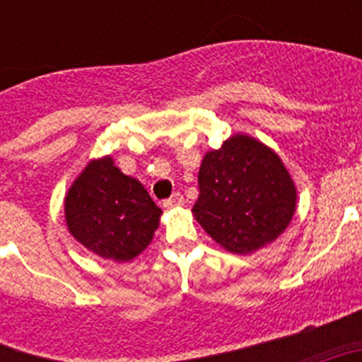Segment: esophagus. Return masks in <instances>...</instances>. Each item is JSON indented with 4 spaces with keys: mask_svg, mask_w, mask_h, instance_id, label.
I'll return each instance as SVG.
<instances>
[{
    "mask_svg": "<svg viewBox=\"0 0 362 362\" xmlns=\"http://www.w3.org/2000/svg\"><path fill=\"white\" fill-rule=\"evenodd\" d=\"M183 194H179V192H175V194H172V197H168V199L163 201V206L165 209H172V206H179V204H183Z\"/></svg>",
    "mask_w": 362,
    "mask_h": 362,
    "instance_id": "1",
    "label": "esophagus"
}]
</instances>
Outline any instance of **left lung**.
Segmentation results:
<instances>
[{
	"instance_id": "obj_1",
	"label": "left lung",
	"mask_w": 362,
	"mask_h": 362,
	"mask_svg": "<svg viewBox=\"0 0 362 362\" xmlns=\"http://www.w3.org/2000/svg\"><path fill=\"white\" fill-rule=\"evenodd\" d=\"M197 223L233 254H250L279 238L296 212V187L279 156L254 137L226 139L199 168Z\"/></svg>"
}]
</instances>
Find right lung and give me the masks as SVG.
<instances>
[{"label": "right lung", "instance_id": "add662e5", "mask_svg": "<svg viewBox=\"0 0 362 362\" xmlns=\"http://www.w3.org/2000/svg\"><path fill=\"white\" fill-rule=\"evenodd\" d=\"M161 209L110 158L90 161L65 199L70 233L103 259L124 263L152 241Z\"/></svg>", "mask_w": 362, "mask_h": 362}]
</instances>
